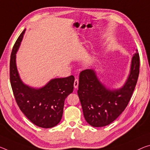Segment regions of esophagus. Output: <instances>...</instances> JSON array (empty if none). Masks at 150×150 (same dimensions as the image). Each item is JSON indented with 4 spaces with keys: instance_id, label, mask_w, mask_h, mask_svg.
I'll use <instances>...</instances> for the list:
<instances>
[{
    "instance_id": "obj_1",
    "label": "esophagus",
    "mask_w": 150,
    "mask_h": 150,
    "mask_svg": "<svg viewBox=\"0 0 150 150\" xmlns=\"http://www.w3.org/2000/svg\"><path fill=\"white\" fill-rule=\"evenodd\" d=\"M78 85H79V80L76 79L74 81V83H73V86H74L75 89H77L78 88Z\"/></svg>"
}]
</instances>
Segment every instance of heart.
Returning <instances> with one entry per match:
<instances>
[{
    "label": "heart",
    "mask_w": 150,
    "mask_h": 150,
    "mask_svg": "<svg viewBox=\"0 0 150 150\" xmlns=\"http://www.w3.org/2000/svg\"><path fill=\"white\" fill-rule=\"evenodd\" d=\"M95 61V58L92 55H87L85 59V63L87 65H91Z\"/></svg>",
    "instance_id": "heart-1"
}]
</instances>
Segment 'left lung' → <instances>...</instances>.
I'll use <instances>...</instances> for the list:
<instances>
[{
    "instance_id": "obj_1",
    "label": "left lung",
    "mask_w": 150,
    "mask_h": 150,
    "mask_svg": "<svg viewBox=\"0 0 150 150\" xmlns=\"http://www.w3.org/2000/svg\"><path fill=\"white\" fill-rule=\"evenodd\" d=\"M139 73V57L133 54L129 75L118 89L102 83L94 69L81 71L77 93L86 122L93 127H103L115 121L126 108L136 85Z\"/></svg>"
}]
</instances>
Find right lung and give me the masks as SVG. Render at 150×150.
I'll return each mask as SVG.
<instances>
[{"instance_id": "right-lung-1", "label": "right lung", "mask_w": 150, "mask_h": 150, "mask_svg": "<svg viewBox=\"0 0 150 150\" xmlns=\"http://www.w3.org/2000/svg\"><path fill=\"white\" fill-rule=\"evenodd\" d=\"M26 29L14 45L10 61V80L14 96L21 111L37 126L51 128L62 118L64 101L73 92L75 78L73 75L52 79L43 87L35 88L23 83L16 63V54Z\"/></svg>"}]
</instances>
